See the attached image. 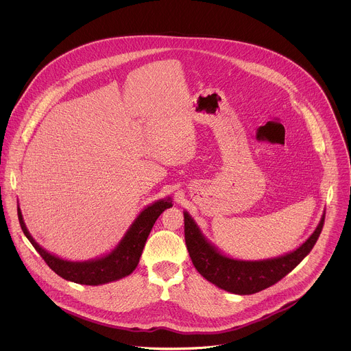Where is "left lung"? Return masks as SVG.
I'll return each instance as SVG.
<instances>
[{"mask_svg":"<svg viewBox=\"0 0 351 351\" xmlns=\"http://www.w3.org/2000/svg\"><path fill=\"white\" fill-rule=\"evenodd\" d=\"M324 215L315 231L298 249L267 259L246 261L226 255L205 238L186 210H184L185 242L195 267L205 280L230 293L252 295L278 282L311 252L322 232Z\"/></svg>","mask_w":351,"mask_h":351,"instance_id":"8db88e82","label":"left lung"}]
</instances>
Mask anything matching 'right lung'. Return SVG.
<instances>
[{
    "label": "right lung",
    "mask_w": 351,
    "mask_h": 351,
    "mask_svg": "<svg viewBox=\"0 0 351 351\" xmlns=\"http://www.w3.org/2000/svg\"><path fill=\"white\" fill-rule=\"evenodd\" d=\"M171 202L170 197H165L145 206L112 250L89 261L63 259L43 249L29 234L20 205H17V215L27 239L59 277L75 284L97 287L124 278L136 269L154 223L166 208L173 206Z\"/></svg>",
    "instance_id": "obj_1"
}]
</instances>
